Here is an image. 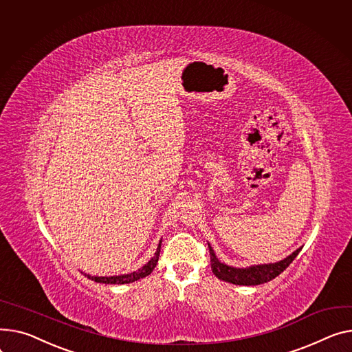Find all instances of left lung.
<instances>
[{
  "mask_svg": "<svg viewBox=\"0 0 352 352\" xmlns=\"http://www.w3.org/2000/svg\"><path fill=\"white\" fill-rule=\"evenodd\" d=\"M208 248L210 254V269H212L214 274L218 278L223 280V282H228L232 285H239V286H257V285L270 282V280H273L283 270L287 269V266L296 259V256L301 250V248H298L290 256H287L286 259L276 263L256 265L246 269H239V267H232L225 263H221L218 261V257L215 256L214 249L210 248L209 243H208Z\"/></svg>",
  "mask_w": 352,
  "mask_h": 352,
  "instance_id": "8db88e82",
  "label": "left lung"
}]
</instances>
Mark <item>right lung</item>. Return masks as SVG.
<instances>
[{
	"instance_id": "obj_1",
	"label": "right lung",
	"mask_w": 352,
	"mask_h": 352,
	"mask_svg": "<svg viewBox=\"0 0 352 352\" xmlns=\"http://www.w3.org/2000/svg\"><path fill=\"white\" fill-rule=\"evenodd\" d=\"M160 250H161V241H160V243H158V248H157L154 256L148 261V263H146L142 269H138L137 272H133V273H130V274L110 276V277H99V276H90V274H86V273H85V276H87V277L91 278V280H95L96 283H104V285H126V283H133V282H135V280H138V278H143V277L151 274V272H153L154 267L157 266Z\"/></svg>"
}]
</instances>
